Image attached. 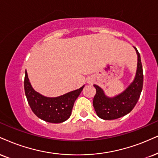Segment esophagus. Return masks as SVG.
<instances>
[{
  "mask_svg": "<svg viewBox=\"0 0 158 158\" xmlns=\"http://www.w3.org/2000/svg\"><path fill=\"white\" fill-rule=\"evenodd\" d=\"M88 83H89V84H92V83H93V81H92V80L89 79V81H88Z\"/></svg>",
  "mask_w": 158,
  "mask_h": 158,
  "instance_id": "obj_1",
  "label": "esophagus"
}]
</instances>
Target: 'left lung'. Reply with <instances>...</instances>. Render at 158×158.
I'll return each instance as SVG.
<instances>
[{
	"label": "left lung",
	"instance_id": "1",
	"mask_svg": "<svg viewBox=\"0 0 158 158\" xmlns=\"http://www.w3.org/2000/svg\"><path fill=\"white\" fill-rule=\"evenodd\" d=\"M138 55V64L134 81L123 92L114 97H108L100 86L94 85L96 94L93 106L97 115L105 120H112L125 116L133 110L141 95L143 83V68L141 56L135 48Z\"/></svg>",
	"mask_w": 158,
	"mask_h": 158
}]
</instances>
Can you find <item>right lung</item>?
I'll use <instances>...</instances> for the list:
<instances>
[{
  "mask_svg": "<svg viewBox=\"0 0 158 158\" xmlns=\"http://www.w3.org/2000/svg\"><path fill=\"white\" fill-rule=\"evenodd\" d=\"M83 87L57 97H47L32 88L25 71L24 89L29 106L37 117L50 123H61L69 118L75 101Z\"/></svg>",
  "mask_w": 158,
  "mask_h": 158,
  "instance_id": "obj_1",
  "label": "right lung"
}]
</instances>
